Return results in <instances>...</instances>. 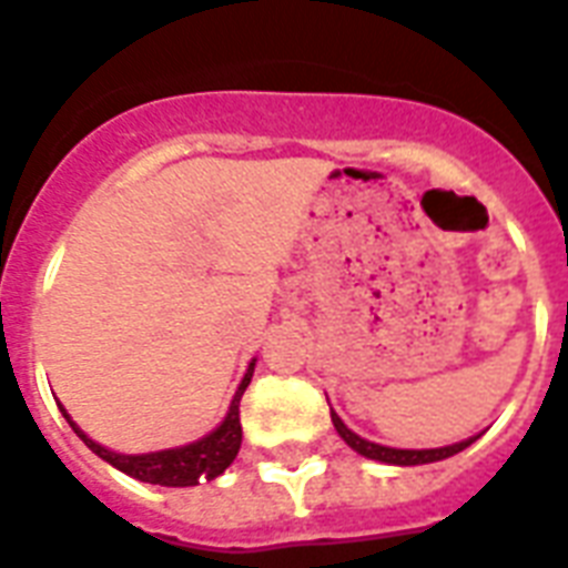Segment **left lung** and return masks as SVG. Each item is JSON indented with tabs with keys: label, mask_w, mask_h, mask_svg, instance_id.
<instances>
[{
	"label": "left lung",
	"mask_w": 568,
	"mask_h": 568,
	"mask_svg": "<svg viewBox=\"0 0 568 568\" xmlns=\"http://www.w3.org/2000/svg\"><path fill=\"white\" fill-rule=\"evenodd\" d=\"M329 414L332 423H335V432L347 440V446H353V449H356L358 455H364V458L385 460V464H396V467H414V464H432V460L452 458V455H458L460 449H467V446L476 440V437H469V440H460V444L455 446H444V449H390V446H379L371 444V440H364V437H358L356 432H349V428L341 423L338 414Z\"/></svg>",
	"instance_id": "1"
}]
</instances>
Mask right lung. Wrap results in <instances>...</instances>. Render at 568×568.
Instances as JSON below:
<instances>
[{"label":"right lung","mask_w":568,"mask_h":568,"mask_svg":"<svg viewBox=\"0 0 568 568\" xmlns=\"http://www.w3.org/2000/svg\"><path fill=\"white\" fill-rule=\"evenodd\" d=\"M253 364L244 373L242 385H239L236 396H233V405H230L227 419L221 423L212 435H206L204 440L197 444L180 446V449H165V452H151V455H119V452H110L104 446H99L95 440L81 432V428L69 419V414L63 412V417L69 419V426L75 428V435L90 446L101 460H108L116 469H122L124 476L140 478V481L149 484H163V487H192L197 481H212L219 478L224 469L236 460L239 446H242V417H239V403H242L244 388L251 385Z\"/></svg>","instance_id":"1"}]
</instances>
